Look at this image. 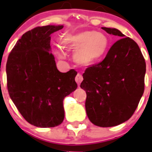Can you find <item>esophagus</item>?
Segmentation results:
<instances>
[{
  "label": "esophagus",
  "instance_id": "obj_1",
  "mask_svg": "<svg viewBox=\"0 0 152 152\" xmlns=\"http://www.w3.org/2000/svg\"><path fill=\"white\" fill-rule=\"evenodd\" d=\"M83 80V76L80 74H77L75 77V81L77 82V84H80L81 83V81Z\"/></svg>",
  "mask_w": 152,
  "mask_h": 152
}]
</instances>
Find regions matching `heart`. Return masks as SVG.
<instances>
[{
  "instance_id": "b5f03b06",
  "label": "heart",
  "mask_w": 152,
  "mask_h": 152,
  "mask_svg": "<svg viewBox=\"0 0 152 152\" xmlns=\"http://www.w3.org/2000/svg\"><path fill=\"white\" fill-rule=\"evenodd\" d=\"M61 47L75 49L74 59L77 64L91 65L102 59L109 47V39L104 33L94 30H84L76 33H64L60 39ZM56 53L62 57L58 49Z\"/></svg>"
}]
</instances>
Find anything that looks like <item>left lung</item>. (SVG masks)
<instances>
[{
	"instance_id": "left-lung-1",
	"label": "left lung",
	"mask_w": 152,
	"mask_h": 152,
	"mask_svg": "<svg viewBox=\"0 0 152 152\" xmlns=\"http://www.w3.org/2000/svg\"><path fill=\"white\" fill-rule=\"evenodd\" d=\"M103 29L121 39L101 62L85 70L80 88L87 94L85 109L90 121L112 127L127 121L136 110L144 93L146 66L133 39L115 28Z\"/></svg>"
}]
</instances>
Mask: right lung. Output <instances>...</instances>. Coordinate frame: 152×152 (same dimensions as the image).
I'll list each match as a JSON object with an SVG mask.
<instances>
[{
  "mask_svg": "<svg viewBox=\"0 0 152 152\" xmlns=\"http://www.w3.org/2000/svg\"><path fill=\"white\" fill-rule=\"evenodd\" d=\"M62 25L38 26L24 33L8 56L7 90L23 118L40 128L55 127L64 120L63 100L77 89V72L61 73L51 53L52 33Z\"/></svg>",
  "mask_w": 152,
  "mask_h": 152,
  "instance_id": "right-lung-1",
  "label": "right lung"
}]
</instances>
